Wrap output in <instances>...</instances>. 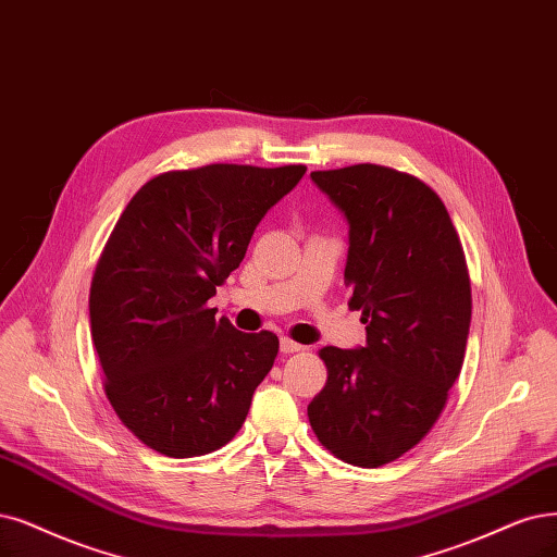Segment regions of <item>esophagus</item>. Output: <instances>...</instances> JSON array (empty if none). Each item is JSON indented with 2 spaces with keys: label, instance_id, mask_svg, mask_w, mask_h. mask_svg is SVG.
I'll list each match as a JSON object with an SVG mask.
<instances>
[{
  "label": "esophagus",
  "instance_id": "34e87169",
  "mask_svg": "<svg viewBox=\"0 0 557 557\" xmlns=\"http://www.w3.org/2000/svg\"><path fill=\"white\" fill-rule=\"evenodd\" d=\"M300 348H302V346H300L298 342L289 339V337H282V339H280V351H282V354H298Z\"/></svg>",
  "mask_w": 557,
  "mask_h": 557
}]
</instances>
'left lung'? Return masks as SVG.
<instances>
[{
	"mask_svg": "<svg viewBox=\"0 0 557 557\" xmlns=\"http://www.w3.org/2000/svg\"><path fill=\"white\" fill-rule=\"evenodd\" d=\"M312 181L348 222L344 282L367 344L321 348L327 381L307 418L337 459L379 468L429 434L461 374L468 265L445 203L420 178L364 162Z\"/></svg>",
	"mask_w": 557,
	"mask_h": 557,
	"instance_id": "1",
	"label": "left lung"
}]
</instances>
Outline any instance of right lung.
<instances>
[{
  "label": "right lung",
  "instance_id": "1",
  "mask_svg": "<svg viewBox=\"0 0 557 557\" xmlns=\"http://www.w3.org/2000/svg\"><path fill=\"white\" fill-rule=\"evenodd\" d=\"M305 172V164L164 172L114 224L91 280V337L114 413L160 455L201 457L230 443L271 372L277 337L240 333L206 302Z\"/></svg>",
  "mask_w": 557,
  "mask_h": 557
}]
</instances>
